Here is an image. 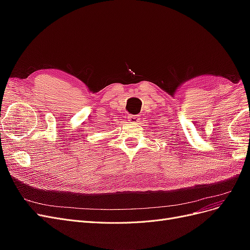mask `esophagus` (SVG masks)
Instances as JSON below:
<instances>
[{
    "mask_svg": "<svg viewBox=\"0 0 250 250\" xmlns=\"http://www.w3.org/2000/svg\"><path fill=\"white\" fill-rule=\"evenodd\" d=\"M128 121H129V123H131V124H137L140 121V118H139V116L130 115V116H128Z\"/></svg>",
    "mask_w": 250,
    "mask_h": 250,
    "instance_id": "34e87169",
    "label": "esophagus"
}]
</instances>
